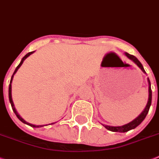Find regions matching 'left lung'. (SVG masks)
Here are the masks:
<instances>
[{"mask_svg": "<svg viewBox=\"0 0 159 159\" xmlns=\"http://www.w3.org/2000/svg\"><path fill=\"white\" fill-rule=\"evenodd\" d=\"M126 55L127 57L129 58L130 59H131L132 61L136 64L139 68L141 69V70L145 73V71H144V68H143L142 64L140 63L139 60L137 59V58L135 57L134 55H130L128 53H126ZM148 82H149V100H148V103H147V105L145 107V109H144L142 113H140V115L138 116L135 120H133L132 122H129L126 125H123V126H104V127L106 129H108L109 131H114V132H126V131H130L131 129H134L135 128L136 126H139V125L143 122V120L146 117L147 113H149V108H150V105H151V101H152V91H151V86H150V81L149 79L148 78Z\"/></svg>", "mask_w": 159, "mask_h": 159, "instance_id": "obj_1", "label": "left lung"}]
</instances>
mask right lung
Here are the masks:
<instances>
[{
    "label": "right lung",
    "mask_w": 159,
    "mask_h": 159,
    "mask_svg": "<svg viewBox=\"0 0 159 159\" xmlns=\"http://www.w3.org/2000/svg\"><path fill=\"white\" fill-rule=\"evenodd\" d=\"M33 52H34V51H32V52L28 53V54H27V55H26L25 56H24V57L23 58V59H22L21 62H20V64H19V65H18V66H17V68H15V72H14V73H13L12 77H11V80H10V86H9V99H10V104H11V106H12V109H13V111H14V112H15V115L17 116V117H18V118H19V119L20 120V121H21V122H24V123H25V124L28 125V126H32V127H42V126H44V125H41V126H36V125L30 124V123H28V122H26V121H24V120L23 119V118H22V117L19 115V114H18V113H17L16 109H15V106H14V103H13L12 97H11V82H12V80H13V77H14V75H15V73H16V72H17V70H18V69H19V67L21 66L22 64H23V63H24V59H27V58H28V56H29V55H31V54H33ZM52 124H53V123H52Z\"/></svg>",
    "instance_id": "right-lung-1"
}]
</instances>
